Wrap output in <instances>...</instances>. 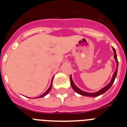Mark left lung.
Masks as SVG:
<instances>
[{"label": "left lung", "instance_id": "obj_1", "mask_svg": "<svg viewBox=\"0 0 127 127\" xmlns=\"http://www.w3.org/2000/svg\"><path fill=\"white\" fill-rule=\"evenodd\" d=\"M113 50V52H114V59L116 61L117 63V68L116 70H115V72L113 74V77L112 79L111 80V82L105 86L104 88H103L102 89H101L100 90H99L98 92H96L94 93H89V92H84V91L82 90L80 88H78L75 85V84L74 83L73 80H72V76L70 75V84H71V86L72 88L76 92L78 93V94H79L82 95H84V96H88V97H97L99 96V95H100L103 94H104L105 92H106L110 88L111 86L113 85V82L115 81V78L117 76V70H118V60H117V54H116V51H115V49L114 48L112 47Z\"/></svg>", "mask_w": 127, "mask_h": 127}]
</instances>
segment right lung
<instances>
[{
  "label": "right lung",
  "instance_id": "right-lung-1",
  "mask_svg": "<svg viewBox=\"0 0 127 127\" xmlns=\"http://www.w3.org/2000/svg\"><path fill=\"white\" fill-rule=\"evenodd\" d=\"M53 78H54V76H53V78H52L51 82V85H50L49 88H48V90H47L46 91V92H45V93H43V94L42 95H41L40 96L37 97V98H39V97H43L45 96L46 95H47L48 94H49V93L50 90H51V88H52V85H53Z\"/></svg>",
  "mask_w": 127,
  "mask_h": 127
}]
</instances>
